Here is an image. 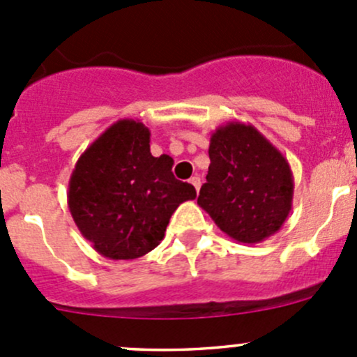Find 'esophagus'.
<instances>
[{
	"mask_svg": "<svg viewBox=\"0 0 357 357\" xmlns=\"http://www.w3.org/2000/svg\"><path fill=\"white\" fill-rule=\"evenodd\" d=\"M190 185H192L193 188H195L197 192H199V190H200V185H202L199 176H192V178H190Z\"/></svg>",
	"mask_w": 357,
	"mask_h": 357,
	"instance_id": "obj_1",
	"label": "esophagus"
}]
</instances>
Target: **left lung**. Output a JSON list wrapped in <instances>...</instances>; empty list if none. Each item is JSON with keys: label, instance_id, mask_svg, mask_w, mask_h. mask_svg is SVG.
<instances>
[{"label": "left lung", "instance_id": "8db88e82", "mask_svg": "<svg viewBox=\"0 0 357 357\" xmlns=\"http://www.w3.org/2000/svg\"><path fill=\"white\" fill-rule=\"evenodd\" d=\"M199 205L240 243L275 235L291 211L294 176L283 153L252 124L226 122L211 135Z\"/></svg>", "mask_w": 357, "mask_h": 357}]
</instances>
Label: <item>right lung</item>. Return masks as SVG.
Wrapping results in <instances>:
<instances>
[{
	"label": "right lung",
	"instance_id": "right-lung-1",
	"mask_svg": "<svg viewBox=\"0 0 357 357\" xmlns=\"http://www.w3.org/2000/svg\"><path fill=\"white\" fill-rule=\"evenodd\" d=\"M169 155L150 153V129L121 119L82 152L68 179L67 204L81 235L100 255L131 261L164 238L179 204L195 188L172 174Z\"/></svg>",
	"mask_w": 357,
	"mask_h": 357
}]
</instances>
